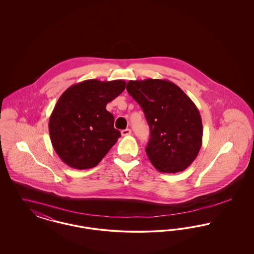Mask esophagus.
Here are the masks:
<instances>
[{"label": "esophagus", "instance_id": "34e87169", "mask_svg": "<svg viewBox=\"0 0 254 254\" xmlns=\"http://www.w3.org/2000/svg\"><path fill=\"white\" fill-rule=\"evenodd\" d=\"M121 133L123 136H128V135L131 134V130L129 128H126V129L122 130Z\"/></svg>", "mask_w": 254, "mask_h": 254}]
</instances>
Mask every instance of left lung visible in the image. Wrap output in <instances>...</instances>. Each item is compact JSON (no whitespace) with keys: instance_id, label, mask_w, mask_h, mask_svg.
I'll return each instance as SVG.
<instances>
[{"instance_id":"8db88e82","label":"left lung","mask_w":254,"mask_h":254,"mask_svg":"<svg viewBox=\"0 0 254 254\" xmlns=\"http://www.w3.org/2000/svg\"><path fill=\"white\" fill-rule=\"evenodd\" d=\"M127 90L143 109L149 126L145 152L153 167L164 173L190 167L203 137L202 119L191 99L168 80L129 81Z\"/></svg>"}]
</instances>
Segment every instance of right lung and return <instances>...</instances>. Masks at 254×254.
I'll list each match as a JSON object with an SVG mask.
<instances>
[{"label": "right lung", "mask_w": 254, "mask_h": 254, "mask_svg": "<svg viewBox=\"0 0 254 254\" xmlns=\"http://www.w3.org/2000/svg\"><path fill=\"white\" fill-rule=\"evenodd\" d=\"M126 88L124 80H86L61 95L49 123L51 144L61 160L76 169L96 167L121 133L106 107Z\"/></svg>", "instance_id": "add662e5"}]
</instances>
